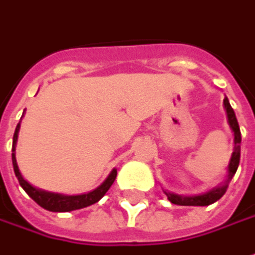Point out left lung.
I'll use <instances>...</instances> for the list:
<instances>
[{"instance_id": "left-lung-1", "label": "left lung", "mask_w": 255, "mask_h": 255, "mask_svg": "<svg viewBox=\"0 0 255 255\" xmlns=\"http://www.w3.org/2000/svg\"><path fill=\"white\" fill-rule=\"evenodd\" d=\"M223 104L226 114H227V123H229L233 134H234V148H233L232 158H230V162H229V166H227V176H226V180H224L220 186L212 189L207 193L199 195V196H180V195H176V193H171V192L163 190L165 195L169 199V202L173 203V205H180V206H209V205L215 203V202H217L219 199L223 196L224 193H226V190H227V188H229L230 180L236 175V171H237L239 163H240L242 132H240V127H239V123H237V119H236L234 110L232 109V106H230L227 97L223 100Z\"/></svg>"}]
</instances>
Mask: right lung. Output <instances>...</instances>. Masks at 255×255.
<instances>
[{
  "label": "right lung",
  "instance_id": "obj_1",
  "mask_svg": "<svg viewBox=\"0 0 255 255\" xmlns=\"http://www.w3.org/2000/svg\"><path fill=\"white\" fill-rule=\"evenodd\" d=\"M23 116V114H22ZM19 127H21V121L18 123V126L15 128L12 139V165L15 176L18 178L19 185L22 189L28 193V196L33 199L40 207L46 209L49 212H72V210H77V209H83V207L94 205L100 200L110 186L114 183L116 176H117V169H113L110 175L107 176V179L101 183L97 189H94L89 193H83V195H76V196H67V195H60V193H53V192H46L42 189L32 186L28 180L23 179V176L19 172L18 163H16V158H15V146H16V141H18V132H19Z\"/></svg>",
  "mask_w": 255,
  "mask_h": 255
}]
</instances>
